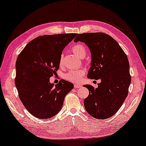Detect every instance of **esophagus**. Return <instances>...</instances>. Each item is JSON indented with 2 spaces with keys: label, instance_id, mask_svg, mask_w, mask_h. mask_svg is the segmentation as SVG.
<instances>
[{
  "label": "esophagus",
  "instance_id": "1",
  "mask_svg": "<svg viewBox=\"0 0 146 146\" xmlns=\"http://www.w3.org/2000/svg\"><path fill=\"white\" fill-rule=\"evenodd\" d=\"M81 87V86L80 85H77V84L74 85V88H80Z\"/></svg>",
  "mask_w": 146,
  "mask_h": 146
}]
</instances>
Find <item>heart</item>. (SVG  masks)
<instances>
[{
    "instance_id": "1",
    "label": "heart",
    "mask_w": 146,
    "mask_h": 146,
    "mask_svg": "<svg viewBox=\"0 0 146 146\" xmlns=\"http://www.w3.org/2000/svg\"><path fill=\"white\" fill-rule=\"evenodd\" d=\"M72 52L76 55H77L80 58H83L85 57L86 53V48L82 44H76L74 45L72 48ZM62 61L63 55H61L60 60V64L62 63ZM84 74H85V71L83 70H70L64 74L63 78L66 80H68L69 81L78 83L81 80V79L84 75Z\"/></svg>"
}]
</instances>
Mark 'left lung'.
<instances>
[{
	"instance_id": "left-lung-1",
	"label": "left lung",
	"mask_w": 146,
	"mask_h": 146,
	"mask_svg": "<svg viewBox=\"0 0 146 146\" xmlns=\"http://www.w3.org/2000/svg\"><path fill=\"white\" fill-rule=\"evenodd\" d=\"M78 41L85 43L91 52L87 77L101 80L98 88L84 85L89 90L84 106L95 119H108L117 113L128 94L131 83L128 59L117 41L105 33L80 34L74 42Z\"/></svg>"
}]
</instances>
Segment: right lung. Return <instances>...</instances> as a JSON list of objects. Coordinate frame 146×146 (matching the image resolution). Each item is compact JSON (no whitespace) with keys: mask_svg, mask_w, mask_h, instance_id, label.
<instances>
[{"mask_svg":"<svg viewBox=\"0 0 146 146\" xmlns=\"http://www.w3.org/2000/svg\"><path fill=\"white\" fill-rule=\"evenodd\" d=\"M76 35L40 36L28 43L18 56L15 86L22 104L34 117L45 119L56 115L74 88L67 81L61 80L54 86L49 81L60 67L64 48Z\"/></svg>","mask_w":146,"mask_h":146,"instance_id":"right-lung-1","label":"right lung"}]
</instances>
